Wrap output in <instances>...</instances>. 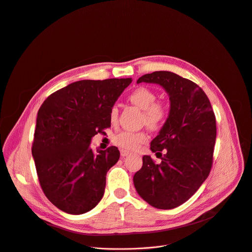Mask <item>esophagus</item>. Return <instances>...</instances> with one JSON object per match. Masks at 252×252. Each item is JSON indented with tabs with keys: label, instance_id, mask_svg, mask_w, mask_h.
Masks as SVG:
<instances>
[{
	"label": "esophagus",
	"instance_id": "34e87169",
	"mask_svg": "<svg viewBox=\"0 0 252 252\" xmlns=\"http://www.w3.org/2000/svg\"><path fill=\"white\" fill-rule=\"evenodd\" d=\"M120 155L122 157H127L128 155H130V152H129V151H127V150L122 149V150H120Z\"/></svg>",
	"mask_w": 252,
	"mask_h": 252
}]
</instances>
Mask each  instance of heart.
<instances>
[{
  "label": "heart",
  "instance_id": "b5f03b06",
  "mask_svg": "<svg viewBox=\"0 0 252 252\" xmlns=\"http://www.w3.org/2000/svg\"><path fill=\"white\" fill-rule=\"evenodd\" d=\"M128 99L131 103L143 110L142 122L150 129L158 130L164 125L168 117V108L164 103L155 102L157 95L153 90L144 86L138 87L129 94ZM118 115V107L113 105L109 111V119L112 124L117 122ZM147 139L148 136L143 131H122L114 136L113 143L125 150H136Z\"/></svg>",
  "mask_w": 252,
  "mask_h": 252
}]
</instances>
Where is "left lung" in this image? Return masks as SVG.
Instances as JSON below:
<instances>
[{"instance_id":"1","label":"left lung","mask_w":252,"mask_h":252,"mask_svg":"<svg viewBox=\"0 0 252 252\" xmlns=\"http://www.w3.org/2000/svg\"><path fill=\"white\" fill-rule=\"evenodd\" d=\"M141 82L164 87L171 108L159 135L151 142V150L162 162L156 164L151 156H144L142 168L134 175V186L150 206L175 209L186 203L210 175L217 138L216 116L205 91L174 72L148 73L137 80Z\"/></svg>"}]
</instances>
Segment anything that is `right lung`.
Masks as SVG:
<instances>
[{"mask_svg": "<svg viewBox=\"0 0 252 252\" xmlns=\"http://www.w3.org/2000/svg\"><path fill=\"white\" fill-rule=\"evenodd\" d=\"M131 78L80 80L50 94L37 112L32 154L39 185L61 211L81 215L101 200L117 147L93 152L91 138L111 126L110 108Z\"/></svg>", "mask_w": 252, "mask_h": 252, "instance_id": "right-lung-1", "label": "right lung"}]
</instances>
